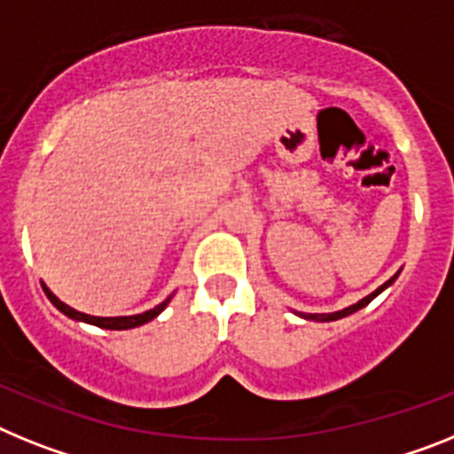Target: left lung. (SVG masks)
I'll return each mask as SVG.
<instances>
[{"mask_svg": "<svg viewBox=\"0 0 454 454\" xmlns=\"http://www.w3.org/2000/svg\"><path fill=\"white\" fill-rule=\"evenodd\" d=\"M395 278H397V274L393 276V278H388V281H386L381 287H377V290H374L372 294H368V297L361 299V301H358V303H354V306H349V309H342V310H338V313H329V315H326V313H322V315L309 313V315H301V317H306V320H325V322H329V320H340V317H345V315H352V313H356L358 309H364V306H368V303L372 301V299L377 297V294H380L381 290H386V287L391 286V283L395 281Z\"/></svg>", "mask_w": 454, "mask_h": 454, "instance_id": "obj_1", "label": "left lung"}]
</instances>
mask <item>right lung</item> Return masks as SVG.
<instances>
[{
    "mask_svg": "<svg viewBox=\"0 0 454 454\" xmlns=\"http://www.w3.org/2000/svg\"><path fill=\"white\" fill-rule=\"evenodd\" d=\"M43 290H45L47 299H50V301H52L63 315H68V317H73V320H82V322H89V325L102 326V329H116V331L118 329H134V326H141V325H145V322L155 320L157 315L167 309V303L171 301V297H168L167 301H161L160 306H155L153 310H145V313H141V315H129V317H93V315L80 313V310L70 309V306H66L63 301H59V299L54 297V294L50 293L45 286H43Z\"/></svg>",
    "mask_w": 454,
    "mask_h": 454,
    "instance_id": "right-lung-1",
    "label": "right lung"
}]
</instances>
